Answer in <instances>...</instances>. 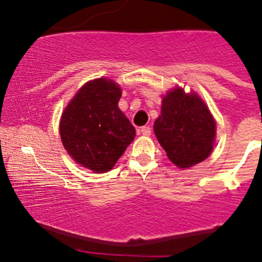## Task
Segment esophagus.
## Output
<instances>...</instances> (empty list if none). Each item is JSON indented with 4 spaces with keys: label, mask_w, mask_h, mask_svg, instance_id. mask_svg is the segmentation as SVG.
Here are the masks:
<instances>
[{
    "label": "esophagus",
    "mask_w": 262,
    "mask_h": 262,
    "mask_svg": "<svg viewBox=\"0 0 262 262\" xmlns=\"http://www.w3.org/2000/svg\"><path fill=\"white\" fill-rule=\"evenodd\" d=\"M140 133L143 135H145V137H149V135L151 134V128L148 127V125H145V127H141Z\"/></svg>",
    "instance_id": "34e87169"
}]
</instances>
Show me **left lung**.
Segmentation results:
<instances>
[{"mask_svg":"<svg viewBox=\"0 0 262 262\" xmlns=\"http://www.w3.org/2000/svg\"><path fill=\"white\" fill-rule=\"evenodd\" d=\"M154 132L167 158L183 169L208 158L214 145L215 122L197 95L179 87L162 98Z\"/></svg>","mask_w":262,"mask_h":262,"instance_id":"1","label":"left lung"}]
</instances>
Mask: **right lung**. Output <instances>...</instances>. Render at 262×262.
Instances as JSON below:
<instances>
[{
	"label": "right lung",
	"mask_w": 262,
	"mask_h": 262,
	"mask_svg": "<svg viewBox=\"0 0 262 262\" xmlns=\"http://www.w3.org/2000/svg\"><path fill=\"white\" fill-rule=\"evenodd\" d=\"M122 92L112 80L87 82L65 108L60 137L69 155L95 172H106L135 137V129L118 108Z\"/></svg>",
	"instance_id": "add662e5"
}]
</instances>
